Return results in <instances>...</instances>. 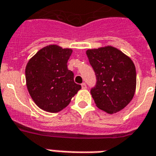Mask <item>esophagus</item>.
Instances as JSON below:
<instances>
[{
    "instance_id": "34e87169",
    "label": "esophagus",
    "mask_w": 156,
    "mask_h": 156,
    "mask_svg": "<svg viewBox=\"0 0 156 156\" xmlns=\"http://www.w3.org/2000/svg\"><path fill=\"white\" fill-rule=\"evenodd\" d=\"M81 87H82V89L85 90V89L87 88V86H86V84H85V83H82V84H81Z\"/></svg>"
}]
</instances>
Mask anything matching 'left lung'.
Returning a JSON list of instances; mask_svg holds the SVG:
<instances>
[{"instance_id":"left-lung-1","label":"left lung","mask_w":156,"mask_h":156,"mask_svg":"<svg viewBox=\"0 0 156 156\" xmlns=\"http://www.w3.org/2000/svg\"><path fill=\"white\" fill-rule=\"evenodd\" d=\"M86 55L96 75L90 90L97 107L109 114L123 109L134 96L136 72L132 59L118 48L88 49Z\"/></svg>"}]
</instances>
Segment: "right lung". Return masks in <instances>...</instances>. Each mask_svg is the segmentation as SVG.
I'll use <instances>...</instances> for the list:
<instances>
[{
	"instance_id": "right-lung-1",
	"label": "right lung",
	"mask_w": 156,
	"mask_h": 156,
	"mask_svg": "<svg viewBox=\"0 0 156 156\" xmlns=\"http://www.w3.org/2000/svg\"><path fill=\"white\" fill-rule=\"evenodd\" d=\"M72 49L52 44L40 49L27 63L26 85L33 100L41 109L57 113L70 104L81 89L67 69Z\"/></svg>"
}]
</instances>
